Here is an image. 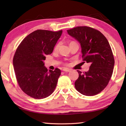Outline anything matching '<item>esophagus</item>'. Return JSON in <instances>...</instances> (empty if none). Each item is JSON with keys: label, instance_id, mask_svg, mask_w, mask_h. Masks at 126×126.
Here are the masks:
<instances>
[{"label": "esophagus", "instance_id": "esophagus-1", "mask_svg": "<svg viewBox=\"0 0 126 126\" xmlns=\"http://www.w3.org/2000/svg\"><path fill=\"white\" fill-rule=\"evenodd\" d=\"M63 71L64 72H69L71 71V69H69V68H64L63 69Z\"/></svg>", "mask_w": 126, "mask_h": 126}]
</instances>
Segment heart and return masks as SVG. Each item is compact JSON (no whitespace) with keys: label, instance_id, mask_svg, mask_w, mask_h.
Returning a JSON list of instances; mask_svg holds the SVG:
<instances>
[{"label":"heart","instance_id":"b5f03b06","mask_svg":"<svg viewBox=\"0 0 126 126\" xmlns=\"http://www.w3.org/2000/svg\"><path fill=\"white\" fill-rule=\"evenodd\" d=\"M72 42H71V43H72ZM59 44H57V45L55 46V48H54V49H55V50L58 49V47H59Z\"/></svg>","mask_w":126,"mask_h":126}]
</instances>
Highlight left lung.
<instances>
[{"instance_id":"1","label":"left lung","mask_w":126,"mask_h":126,"mask_svg":"<svg viewBox=\"0 0 126 126\" xmlns=\"http://www.w3.org/2000/svg\"><path fill=\"white\" fill-rule=\"evenodd\" d=\"M67 32L80 43L83 61L91 64L88 71H77L76 89L87 96L96 95L107 86L113 71L114 59L109 43L99 31L88 27H77Z\"/></svg>"}]
</instances>
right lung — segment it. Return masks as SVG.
Wrapping results in <instances>:
<instances>
[{
  "mask_svg": "<svg viewBox=\"0 0 126 126\" xmlns=\"http://www.w3.org/2000/svg\"><path fill=\"white\" fill-rule=\"evenodd\" d=\"M62 34L37 30L27 35L15 53L13 63L16 80L25 93L35 99L45 98L54 92L61 71L44 66L46 55L50 54Z\"/></svg>",
  "mask_w": 126,
  "mask_h": 126,
  "instance_id": "obj_1",
  "label": "right lung"
}]
</instances>
